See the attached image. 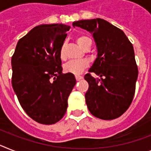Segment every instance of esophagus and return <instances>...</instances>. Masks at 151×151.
<instances>
[{
	"label": "esophagus",
	"instance_id": "1",
	"mask_svg": "<svg viewBox=\"0 0 151 151\" xmlns=\"http://www.w3.org/2000/svg\"><path fill=\"white\" fill-rule=\"evenodd\" d=\"M82 78H83V76H76V81L81 80Z\"/></svg>",
	"mask_w": 151,
	"mask_h": 151
}]
</instances>
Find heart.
<instances>
[{"label": "heart", "mask_w": 151, "mask_h": 151, "mask_svg": "<svg viewBox=\"0 0 151 151\" xmlns=\"http://www.w3.org/2000/svg\"><path fill=\"white\" fill-rule=\"evenodd\" d=\"M77 44L82 48H85L88 45L92 44V41L86 35H78L76 38ZM59 56L62 60L65 58V52L64 46L62 45L59 50ZM88 67V62L86 60H72L67 62L64 65L65 73H71L73 75H79L83 73L85 68Z\"/></svg>", "instance_id": "b5f03b06"}]
</instances>
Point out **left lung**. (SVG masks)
<instances>
[{
    "mask_svg": "<svg viewBox=\"0 0 151 151\" xmlns=\"http://www.w3.org/2000/svg\"><path fill=\"white\" fill-rule=\"evenodd\" d=\"M93 33L97 58L85 75L89 83L86 103L89 112L102 119H113L123 115L131 104L138 76L133 45L124 32L100 18L81 20L73 23ZM101 77L95 79L91 73Z\"/></svg>",
    "mask_w": 151,
    "mask_h": 151,
    "instance_id": "1",
    "label": "left lung"
}]
</instances>
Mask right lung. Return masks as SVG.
Wrapping results in <instances>:
<instances>
[{
    "label": "right lung",
    "mask_w": 151,
    "mask_h": 151,
    "mask_svg": "<svg viewBox=\"0 0 151 151\" xmlns=\"http://www.w3.org/2000/svg\"><path fill=\"white\" fill-rule=\"evenodd\" d=\"M70 26H36L18 41L11 58L12 87L25 113L35 121L49 125L66 112L68 98L76 83L62 73L59 50Z\"/></svg>",
    "instance_id": "right-lung-1"
}]
</instances>
